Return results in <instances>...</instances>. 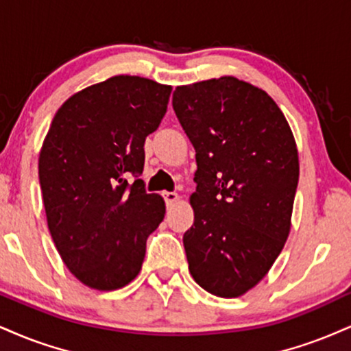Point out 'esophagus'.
I'll use <instances>...</instances> for the list:
<instances>
[{"instance_id":"34e87169","label":"esophagus","mask_w":351,"mask_h":351,"mask_svg":"<svg viewBox=\"0 0 351 351\" xmlns=\"http://www.w3.org/2000/svg\"><path fill=\"white\" fill-rule=\"evenodd\" d=\"M163 199H165V202H167V206H171L173 202L178 199V194H176L175 191H165Z\"/></svg>"}]
</instances>
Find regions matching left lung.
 <instances>
[{
  "instance_id": "obj_1",
  "label": "left lung",
  "mask_w": 351,
  "mask_h": 351,
  "mask_svg": "<svg viewBox=\"0 0 351 351\" xmlns=\"http://www.w3.org/2000/svg\"><path fill=\"white\" fill-rule=\"evenodd\" d=\"M171 103L197 163L194 223L183 235L189 273L214 296H242L289 235L299 181L293 132L267 93L234 77L178 86Z\"/></svg>"
}]
</instances>
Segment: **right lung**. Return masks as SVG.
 <instances>
[{"instance_id":"obj_1","label":"right lung","mask_w":351,"mask_h":351,"mask_svg":"<svg viewBox=\"0 0 351 351\" xmlns=\"http://www.w3.org/2000/svg\"><path fill=\"white\" fill-rule=\"evenodd\" d=\"M171 86L119 75L84 88L55 114L39 157L50 235L83 285L119 289L137 276L165 202L141 180L145 137Z\"/></svg>"}]
</instances>
